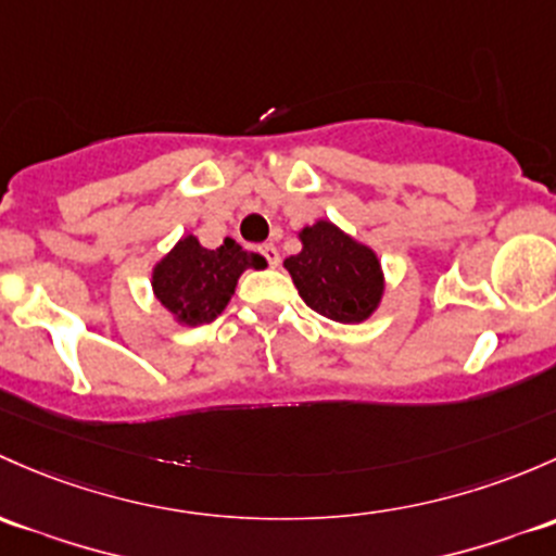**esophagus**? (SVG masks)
<instances>
[{"label": "esophagus", "mask_w": 556, "mask_h": 556, "mask_svg": "<svg viewBox=\"0 0 556 556\" xmlns=\"http://www.w3.org/2000/svg\"><path fill=\"white\" fill-rule=\"evenodd\" d=\"M258 253L263 255V258H266L268 266H277V263H279V253H277V248H274L271 242H268V244H261Z\"/></svg>", "instance_id": "1"}]
</instances>
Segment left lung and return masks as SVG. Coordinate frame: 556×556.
I'll use <instances>...</instances> for the list:
<instances>
[{
  "instance_id": "1",
  "label": "left lung",
  "mask_w": 556,
  "mask_h": 556,
  "mask_svg": "<svg viewBox=\"0 0 556 556\" xmlns=\"http://www.w3.org/2000/svg\"><path fill=\"white\" fill-rule=\"evenodd\" d=\"M303 250L285 261L298 295L332 323H362L383 293L381 263L365 244L354 242L327 220L301 231Z\"/></svg>"
}]
</instances>
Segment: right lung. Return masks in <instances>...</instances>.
<instances>
[{
	"label": "right lung",
	"mask_w": 556,
	"mask_h": 556,
	"mask_svg": "<svg viewBox=\"0 0 556 556\" xmlns=\"http://www.w3.org/2000/svg\"><path fill=\"white\" fill-rule=\"evenodd\" d=\"M263 258L226 239L207 250L194 237L180 239L154 268V295L186 325H207L226 308L244 268H261Z\"/></svg>",
	"instance_id": "1"
}]
</instances>
